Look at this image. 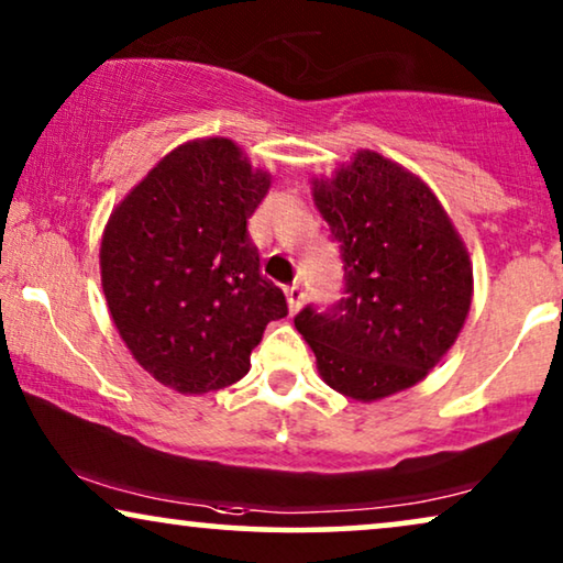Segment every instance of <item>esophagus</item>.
Segmentation results:
<instances>
[{
  "mask_svg": "<svg viewBox=\"0 0 563 563\" xmlns=\"http://www.w3.org/2000/svg\"><path fill=\"white\" fill-rule=\"evenodd\" d=\"M287 302H289V312H297L305 302V289L299 284H291L287 287Z\"/></svg>",
  "mask_w": 563,
  "mask_h": 563,
  "instance_id": "1",
  "label": "esophagus"
}]
</instances>
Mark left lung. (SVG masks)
Returning a JSON list of instances; mask_svg holds the SVG:
<instances>
[{"instance_id":"left-lung-1","label":"left lung","mask_w":563,"mask_h":563,"mask_svg":"<svg viewBox=\"0 0 563 563\" xmlns=\"http://www.w3.org/2000/svg\"><path fill=\"white\" fill-rule=\"evenodd\" d=\"M314 205L343 261V297L295 318L328 387L372 402L418 384L456 341L472 307V266L433 191L361 151Z\"/></svg>"}]
</instances>
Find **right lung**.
I'll list each match as a JSON object with an SVG mask.
<instances>
[{"label": "right lung", "mask_w": 563, "mask_h": 563, "mask_svg": "<svg viewBox=\"0 0 563 563\" xmlns=\"http://www.w3.org/2000/svg\"><path fill=\"white\" fill-rule=\"evenodd\" d=\"M268 184L233 141L207 137L168 153L107 222L99 266L114 328L184 395L243 379L268 322L289 312L249 235Z\"/></svg>", "instance_id": "1"}]
</instances>
